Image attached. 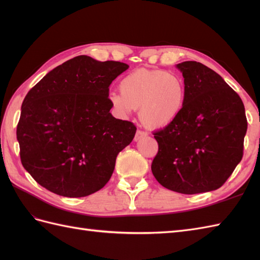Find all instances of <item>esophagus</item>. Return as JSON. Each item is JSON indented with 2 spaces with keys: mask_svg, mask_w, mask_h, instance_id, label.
Returning <instances> with one entry per match:
<instances>
[{
  "mask_svg": "<svg viewBox=\"0 0 260 260\" xmlns=\"http://www.w3.org/2000/svg\"><path fill=\"white\" fill-rule=\"evenodd\" d=\"M146 136H147L146 132H144V131H137L136 134H135V137H134V141L137 142V141H140L142 139H144V137H146Z\"/></svg>",
  "mask_w": 260,
  "mask_h": 260,
  "instance_id": "1",
  "label": "esophagus"
}]
</instances>
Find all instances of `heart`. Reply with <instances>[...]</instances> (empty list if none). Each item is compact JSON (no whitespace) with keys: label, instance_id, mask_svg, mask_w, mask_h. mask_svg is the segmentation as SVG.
I'll return each mask as SVG.
<instances>
[{"label":"heart","instance_id":"1","mask_svg":"<svg viewBox=\"0 0 260 260\" xmlns=\"http://www.w3.org/2000/svg\"><path fill=\"white\" fill-rule=\"evenodd\" d=\"M119 91L108 97L115 113L124 117L140 108V119L148 128H164L174 123L185 107L184 80L165 70L132 71L120 80Z\"/></svg>","mask_w":260,"mask_h":260}]
</instances>
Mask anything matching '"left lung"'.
<instances>
[{"mask_svg": "<svg viewBox=\"0 0 260 260\" xmlns=\"http://www.w3.org/2000/svg\"><path fill=\"white\" fill-rule=\"evenodd\" d=\"M176 68L184 78L185 107L174 123L154 133L158 152L152 172L159 184L183 194L217 190L242 158L245 106L207 66L184 61Z\"/></svg>", "mask_w": 260, "mask_h": 260, "instance_id": "8db88e82", "label": "left lung"}]
</instances>
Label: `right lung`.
<instances>
[{
	"label": "right lung",
	"mask_w": 260,
	"mask_h": 260,
	"mask_svg": "<svg viewBox=\"0 0 260 260\" xmlns=\"http://www.w3.org/2000/svg\"><path fill=\"white\" fill-rule=\"evenodd\" d=\"M128 69L118 61L78 56L26 93L16 127L23 168L56 194L87 197L112 176L118 153L136 127L109 113V85Z\"/></svg>",
	"instance_id": "right-lung-1"
}]
</instances>
